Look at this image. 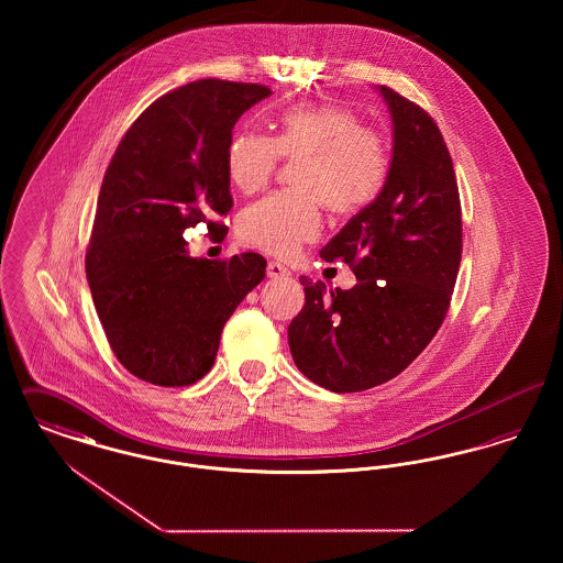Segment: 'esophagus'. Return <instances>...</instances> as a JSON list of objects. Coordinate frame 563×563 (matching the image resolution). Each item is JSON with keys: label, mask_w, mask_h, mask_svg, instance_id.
<instances>
[{"label": "esophagus", "mask_w": 563, "mask_h": 563, "mask_svg": "<svg viewBox=\"0 0 563 563\" xmlns=\"http://www.w3.org/2000/svg\"><path fill=\"white\" fill-rule=\"evenodd\" d=\"M268 272L269 278H287V276H291V272L285 268L283 264H278V262H268Z\"/></svg>", "instance_id": "esophagus-1"}]
</instances>
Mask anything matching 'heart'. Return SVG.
<instances>
[{"label": "heart", "mask_w": 563, "mask_h": 563, "mask_svg": "<svg viewBox=\"0 0 563 563\" xmlns=\"http://www.w3.org/2000/svg\"><path fill=\"white\" fill-rule=\"evenodd\" d=\"M280 158L301 161L299 194L268 196L239 217V239L276 257H291L321 232V205L350 217L367 209L388 175L386 143L340 106H297L278 120V133L234 134L228 145V177L242 194L266 188Z\"/></svg>", "instance_id": "obj_1"}]
</instances>
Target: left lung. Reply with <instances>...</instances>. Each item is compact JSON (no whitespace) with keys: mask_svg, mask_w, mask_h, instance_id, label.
Returning a JSON list of instances; mask_svg holds the SVG:
<instances>
[{"mask_svg":"<svg viewBox=\"0 0 563 563\" xmlns=\"http://www.w3.org/2000/svg\"><path fill=\"white\" fill-rule=\"evenodd\" d=\"M393 161L374 202L321 249L349 264L342 291L301 276L306 303L289 324L301 374L331 393H358L401 374L448 314L462 257L454 164L434 120L388 86Z\"/></svg>","mask_w":563,"mask_h":563,"instance_id":"obj_1","label":"left lung"}]
</instances>
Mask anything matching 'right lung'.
<instances>
[{"label": "right lung", "instance_id": "1", "mask_svg": "<svg viewBox=\"0 0 563 563\" xmlns=\"http://www.w3.org/2000/svg\"><path fill=\"white\" fill-rule=\"evenodd\" d=\"M268 86L198 80L166 92L109 162L86 251V278L109 346L131 374L189 386L211 372L223 324L266 276V260L189 257L184 232L232 209L228 145Z\"/></svg>", "mask_w": 563, "mask_h": 563}]
</instances>
